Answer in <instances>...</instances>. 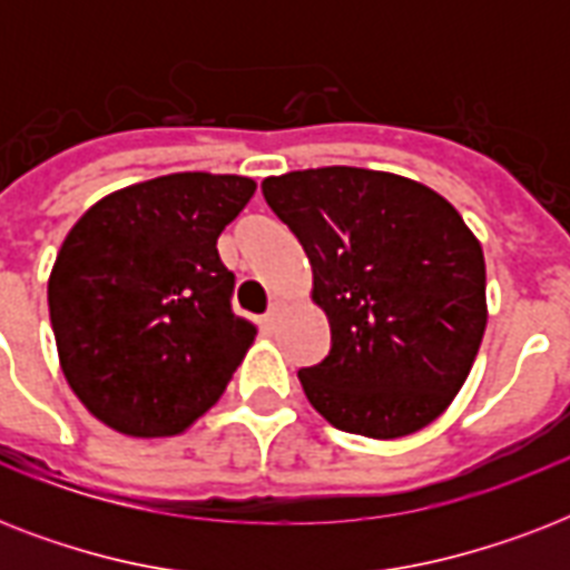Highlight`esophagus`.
<instances>
[{
    "label": "esophagus",
    "mask_w": 570,
    "mask_h": 570,
    "mask_svg": "<svg viewBox=\"0 0 570 570\" xmlns=\"http://www.w3.org/2000/svg\"><path fill=\"white\" fill-rule=\"evenodd\" d=\"M284 307H286L284 302H272V307H268V313H266L268 328H275L277 322H281V316H284Z\"/></svg>",
    "instance_id": "34e87169"
}]
</instances>
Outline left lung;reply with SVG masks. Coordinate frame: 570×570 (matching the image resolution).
I'll use <instances>...</instances> for the list:
<instances>
[{
  "mask_svg": "<svg viewBox=\"0 0 570 570\" xmlns=\"http://www.w3.org/2000/svg\"><path fill=\"white\" fill-rule=\"evenodd\" d=\"M263 195L302 242L331 325L325 361L298 370L311 405L375 441L434 423L488 325L485 254L459 209L423 183L348 165L266 177Z\"/></svg>",
  "mask_w": 570,
  "mask_h": 570,
  "instance_id": "1",
  "label": "left lung"
}]
</instances>
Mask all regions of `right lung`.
Returning a JSON list of instances; mask_svg holds the SVG:
<instances>
[{
    "instance_id": "right-lung-1",
    "label": "right lung",
    "mask_w": 570,
    "mask_h": 570,
    "mask_svg": "<svg viewBox=\"0 0 570 570\" xmlns=\"http://www.w3.org/2000/svg\"><path fill=\"white\" fill-rule=\"evenodd\" d=\"M257 183L180 171L88 209L47 284L58 364L79 402L129 438H171L222 399L257 325L230 307L218 236Z\"/></svg>"
}]
</instances>
